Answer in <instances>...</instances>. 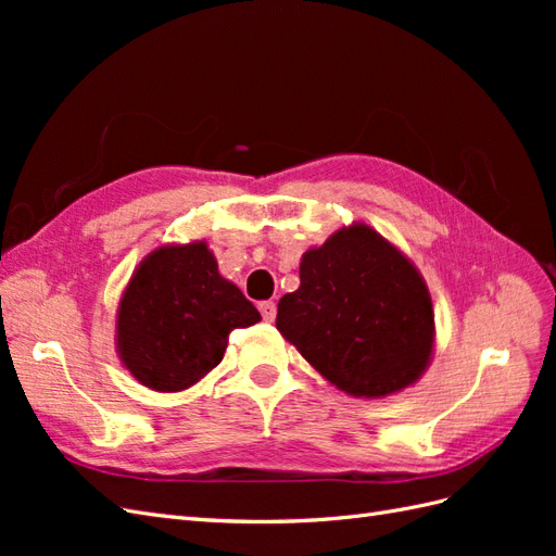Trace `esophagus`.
Listing matches in <instances>:
<instances>
[{
  "mask_svg": "<svg viewBox=\"0 0 556 556\" xmlns=\"http://www.w3.org/2000/svg\"><path fill=\"white\" fill-rule=\"evenodd\" d=\"M260 313H262V317L266 319V323H274V317H276V304H274V301H262Z\"/></svg>",
  "mask_w": 556,
  "mask_h": 556,
  "instance_id": "34e87169",
  "label": "esophagus"
}]
</instances>
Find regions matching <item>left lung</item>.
I'll return each instance as SVG.
<instances>
[{"label": "left lung", "instance_id": "1", "mask_svg": "<svg viewBox=\"0 0 556 556\" xmlns=\"http://www.w3.org/2000/svg\"><path fill=\"white\" fill-rule=\"evenodd\" d=\"M296 292L278 301L276 327L319 374L355 396H384L415 382L433 348L425 280L366 225L308 250Z\"/></svg>", "mask_w": 556, "mask_h": 556}]
</instances>
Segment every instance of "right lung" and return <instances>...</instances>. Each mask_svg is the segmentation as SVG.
<instances>
[{
	"label": "right lung",
	"instance_id": "obj_1",
	"mask_svg": "<svg viewBox=\"0 0 556 556\" xmlns=\"http://www.w3.org/2000/svg\"><path fill=\"white\" fill-rule=\"evenodd\" d=\"M260 311L217 274L206 243L166 245L129 280L117 313V348L129 374L157 392H180L223 362L229 333Z\"/></svg>",
	"mask_w": 556,
	"mask_h": 556
}]
</instances>
